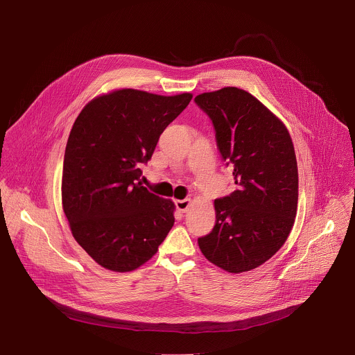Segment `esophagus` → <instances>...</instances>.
I'll list each match as a JSON object with an SVG mask.
<instances>
[{"instance_id": "obj_1", "label": "esophagus", "mask_w": 355, "mask_h": 355, "mask_svg": "<svg viewBox=\"0 0 355 355\" xmlns=\"http://www.w3.org/2000/svg\"><path fill=\"white\" fill-rule=\"evenodd\" d=\"M189 204H191V199H189V198L175 200V207H177V209H178L180 212H182V214H185V212H187V209L189 208Z\"/></svg>"}]
</instances>
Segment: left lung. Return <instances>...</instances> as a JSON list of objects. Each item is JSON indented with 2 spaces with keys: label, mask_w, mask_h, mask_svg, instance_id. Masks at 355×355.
<instances>
[{
  "label": "left lung",
  "mask_w": 355,
  "mask_h": 355,
  "mask_svg": "<svg viewBox=\"0 0 355 355\" xmlns=\"http://www.w3.org/2000/svg\"><path fill=\"white\" fill-rule=\"evenodd\" d=\"M212 121L222 160L236 189L215 199L216 223L198 239L211 263L244 272L270 260L292 230L297 208V166L285 125L250 92L225 87L195 96Z\"/></svg>",
  "instance_id": "left-lung-1"
}]
</instances>
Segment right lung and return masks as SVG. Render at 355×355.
Masks as SVG:
<instances>
[{"instance_id": "1", "label": "right lung", "mask_w": 355, "mask_h": 355, "mask_svg": "<svg viewBox=\"0 0 355 355\" xmlns=\"http://www.w3.org/2000/svg\"><path fill=\"white\" fill-rule=\"evenodd\" d=\"M192 95L125 88L77 116L66 146L63 211L71 233L101 267L133 271L153 257L174 225V204L141 185V164Z\"/></svg>"}]
</instances>
